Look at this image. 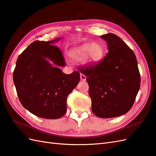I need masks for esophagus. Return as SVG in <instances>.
I'll list each match as a JSON object with an SVG mask.
<instances>
[{
  "instance_id": "esophagus-1",
  "label": "esophagus",
  "mask_w": 156,
  "mask_h": 156,
  "mask_svg": "<svg viewBox=\"0 0 156 156\" xmlns=\"http://www.w3.org/2000/svg\"><path fill=\"white\" fill-rule=\"evenodd\" d=\"M80 78H81V80H82V81H85L86 80V76L84 74H80Z\"/></svg>"
}]
</instances>
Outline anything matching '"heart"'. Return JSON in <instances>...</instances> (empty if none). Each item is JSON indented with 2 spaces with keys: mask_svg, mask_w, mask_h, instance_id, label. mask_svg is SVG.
<instances>
[{
  "mask_svg": "<svg viewBox=\"0 0 156 156\" xmlns=\"http://www.w3.org/2000/svg\"><path fill=\"white\" fill-rule=\"evenodd\" d=\"M69 56L75 62H82L86 59L90 65H96L103 60L105 48L99 43H84L70 49Z\"/></svg>",
  "mask_w": 156,
  "mask_h": 156,
  "instance_id": "b5f03b06",
  "label": "heart"
}]
</instances>
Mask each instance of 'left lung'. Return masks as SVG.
Returning a JSON list of instances; mask_svg holds the SVG:
<instances>
[{
    "label": "left lung",
    "instance_id": "left-lung-1",
    "mask_svg": "<svg viewBox=\"0 0 156 156\" xmlns=\"http://www.w3.org/2000/svg\"><path fill=\"white\" fill-rule=\"evenodd\" d=\"M108 53L95 66L79 69L87 76L92 112L102 118L125 114L134 104L140 86V76L134 52L117 35L101 36Z\"/></svg>",
    "mask_w": 156,
    "mask_h": 156
}]
</instances>
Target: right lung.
I'll return each instance as SVG.
<instances>
[{"label":"right lung","mask_w":156,"mask_h":156,"mask_svg":"<svg viewBox=\"0 0 156 156\" xmlns=\"http://www.w3.org/2000/svg\"><path fill=\"white\" fill-rule=\"evenodd\" d=\"M37 41L19 55L13 79L23 107L40 118L58 119L66 112V98L80 80L78 71L66 74L57 66L66 65L60 49Z\"/></svg>","instance_id":"obj_1"}]
</instances>
